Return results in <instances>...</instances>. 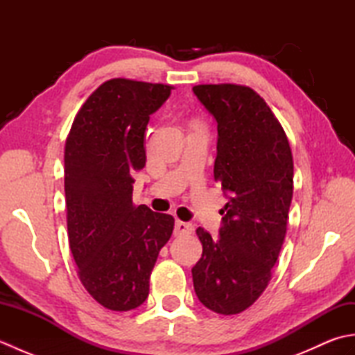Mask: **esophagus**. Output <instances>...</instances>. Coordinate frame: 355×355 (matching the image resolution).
Wrapping results in <instances>:
<instances>
[{
  "label": "esophagus",
  "instance_id": "1",
  "mask_svg": "<svg viewBox=\"0 0 355 355\" xmlns=\"http://www.w3.org/2000/svg\"><path fill=\"white\" fill-rule=\"evenodd\" d=\"M193 232V225L189 223H184V221H175V236H182V235H189V233Z\"/></svg>",
  "mask_w": 355,
  "mask_h": 355
}]
</instances>
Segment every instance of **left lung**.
Here are the masks:
<instances>
[{"mask_svg": "<svg viewBox=\"0 0 355 355\" xmlns=\"http://www.w3.org/2000/svg\"><path fill=\"white\" fill-rule=\"evenodd\" d=\"M218 123L214 177L229 193L220 238L198 227L202 254L192 268L200 302L218 314L252 306L281 253L293 198V155L262 97L236 84L195 85Z\"/></svg>", "mask_w": 355, "mask_h": 355, "instance_id": "obj_1", "label": "left lung"}]
</instances>
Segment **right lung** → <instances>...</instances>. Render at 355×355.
<instances>
[{"instance_id":"1","label":"right lung","mask_w":355,"mask_h":355,"mask_svg":"<svg viewBox=\"0 0 355 355\" xmlns=\"http://www.w3.org/2000/svg\"><path fill=\"white\" fill-rule=\"evenodd\" d=\"M172 85L114 78L94 89L73 120L64 150L67 229L78 276L102 306L145 302L173 218L132 202V173L145 168L149 116Z\"/></svg>"}]
</instances>
